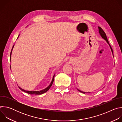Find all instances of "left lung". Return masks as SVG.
Instances as JSON below:
<instances>
[{"label": "left lung", "mask_w": 122, "mask_h": 122, "mask_svg": "<svg viewBox=\"0 0 122 122\" xmlns=\"http://www.w3.org/2000/svg\"><path fill=\"white\" fill-rule=\"evenodd\" d=\"M98 31H99V34L100 35L101 37L103 39H104V40H105L107 42V43H108V44H109V45L110 46V48H111V51H112V53L113 56V57H114L113 54V51H112V47H111L110 44H109V41H108V39H107V36H106V35L105 33L104 32V31H103V30L100 27H99V26H98ZM77 90H78L79 92H81V93H83V94H85V93H86V92L81 91V90H79V89H77Z\"/></svg>", "instance_id": "8db88e82"}]
</instances>
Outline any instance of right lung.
<instances>
[{"mask_svg":"<svg viewBox=\"0 0 122 122\" xmlns=\"http://www.w3.org/2000/svg\"><path fill=\"white\" fill-rule=\"evenodd\" d=\"M19 36H18V38H17V39L18 38ZM14 45L13 46L12 48V49H11V52H10V59H11V53H12V49H13V47H14ZM55 74H54V76H53V79H52V81H51V83L50 84V85L47 87H46V88H45L44 89H43V90H42L38 91H26V90H24V89L21 88V87H19V88L22 91H24V92H25V93H28V94H30V95H41V94H43V93H46L47 91H48L49 90V89L50 88V87L51 86V85H52V84H53V82H54V78H55Z\"/></svg>","mask_w":122,"mask_h":122,"instance_id":"add662e5","label":"right lung"}]
</instances>
